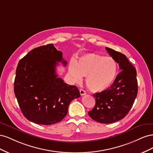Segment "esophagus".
<instances>
[{
	"label": "esophagus",
	"instance_id": "34e87169",
	"mask_svg": "<svg viewBox=\"0 0 153 153\" xmlns=\"http://www.w3.org/2000/svg\"><path fill=\"white\" fill-rule=\"evenodd\" d=\"M80 93L81 96H84V95H85L86 94V92H85V91L84 90L80 89Z\"/></svg>",
	"mask_w": 153,
	"mask_h": 153
}]
</instances>
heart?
Masks as SVG:
<instances>
[{
    "label": "heart",
    "instance_id": "1",
    "mask_svg": "<svg viewBox=\"0 0 153 153\" xmlns=\"http://www.w3.org/2000/svg\"><path fill=\"white\" fill-rule=\"evenodd\" d=\"M117 71V64L114 59L96 53L84 55L76 63L71 62L69 66L71 79L79 83L82 76H86L87 87L94 92L104 91L112 85Z\"/></svg>",
    "mask_w": 153,
    "mask_h": 153
}]
</instances>
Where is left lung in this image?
<instances>
[{"mask_svg": "<svg viewBox=\"0 0 153 153\" xmlns=\"http://www.w3.org/2000/svg\"><path fill=\"white\" fill-rule=\"evenodd\" d=\"M109 55L119 64L121 72L109 88L96 93V105L88 114L103 124L117 122L128 114L137 96V71L126 55L106 47Z\"/></svg>", "mask_w": 153, "mask_h": 153, "instance_id": "8db88e82", "label": "left lung"}]
</instances>
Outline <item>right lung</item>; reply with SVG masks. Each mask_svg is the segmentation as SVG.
I'll list each match as a JSON object with an SVG mask.
<instances>
[{"instance_id": "right-lung-1", "label": "right lung", "mask_w": 153, "mask_h": 153, "mask_svg": "<svg viewBox=\"0 0 153 153\" xmlns=\"http://www.w3.org/2000/svg\"><path fill=\"white\" fill-rule=\"evenodd\" d=\"M61 62L64 66L68 64L62 52L48 44L32 50L18 62L14 91L29 121L44 125L61 121L71 101L80 96L76 86L58 78L55 69Z\"/></svg>"}]
</instances>
